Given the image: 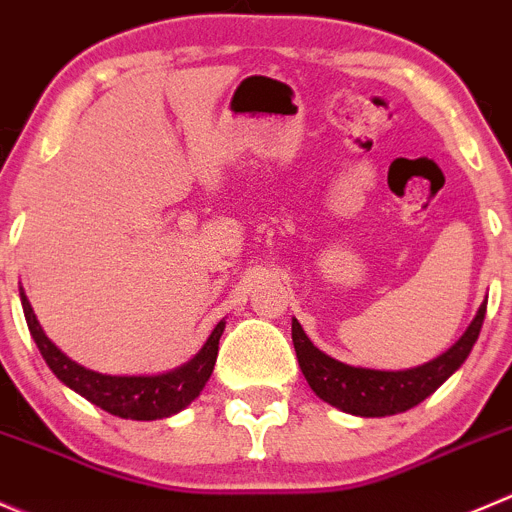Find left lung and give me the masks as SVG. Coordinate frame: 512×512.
<instances>
[{
	"mask_svg": "<svg viewBox=\"0 0 512 512\" xmlns=\"http://www.w3.org/2000/svg\"><path fill=\"white\" fill-rule=\"evenodd\" d=\"M485 305L488 300L478 307L468 330L450 350L410 370H372V367H355L335 360L312 345L295 317H292V345L302 375L317 398L357 418H385L423 403L468 360L483 327Z\"/></svg>",
	"mask_w": 512,
	"mask_h": 512,
	"instance_id": "obj_1",
	"label": "left lung"
}]
</instances>
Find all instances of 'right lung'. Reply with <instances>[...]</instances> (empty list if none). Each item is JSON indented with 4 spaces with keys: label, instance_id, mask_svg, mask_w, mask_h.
Wrapping results in <instances>:
<instances>
[{
    "label": "right lung",
    "instance_id": "add662e5",
    "mask_svg": "<svg viewBox=\"0 0 512 512\" xmlns=\"http://www.w3.org/2000/svg\"><path fill=\"white\" fill-rule=\"evenodd\" d=\"M24 317H27L29 332L42 352L49 370L62 380L69 390L82 395L92 405L102 408L104 413L117 415L124 420H162L185 410L195 398H200L205 382L210 380L215 370L217 347L225 332V320L215 325L202 350L185 365L175 370L160 372V375H104V372L89 370L79 365L72 357L64 355L57 345L47 337V332L39 325L32 305L27 300V292L19 285Z\"/></svg>",
    "mask_w": 512,
    "mask_h": 512
}]
</instances>
